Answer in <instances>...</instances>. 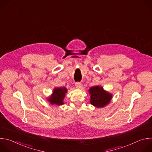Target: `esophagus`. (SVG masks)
Returning <instances> with one entry per match:
<instances>
[{
    "instance_id": "34e87169",
    "label": "esophagus",
    "mask_w": 152,
    "mask_h": 152,
    "mask_svg": "<svg viewBox=\"0 0 152 152\" xmlns=\"http://www.w3.org/2000/svg\"><path fill=\"white\" fill-rule=\"evenodd\" d=\"M75 86H76V88H78V89H79V88H81V86H82V83H80V82H76L75 83Z\"/></svg>"
}]
</instances>
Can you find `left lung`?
Listing matches in <instances>:
<instances>
[{
    "mask_svg": "<svg viewBox=\"0 0 152 152\" xmlns=\"http://www.w3.org/2000/svg\"><path fill=\"white\" fill-rule=\"evenodd\" d=\"M91 94L90 103L97 107H103L109 103L112 99V94L104 91L102 86H94L89 89Z\"/></svg>",
    "mask_w": 152,
    "mask_h": 152,
    "instance_id": "8db88e82",
    "label": "left lung"
}]
</instances>
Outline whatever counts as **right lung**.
Masks as SVG:
<instances>
[{"mask_svg": "<svg viewBox=\"0 0 152 152\" xmlns=\"http://www.w3.org/2000/svg\"><path fill=\"white\" fill-rule=\"evenodd\" d=\"M67 92V90L66 87L55 88L53 91L52 96H50L48 100L52 104L62 105L64 104L63 100Z\"/></svg>", "mask_w": 152, "mask_h": 152, "instance_id": "right-lung-1", "label": "right lung"}]
</instances>
